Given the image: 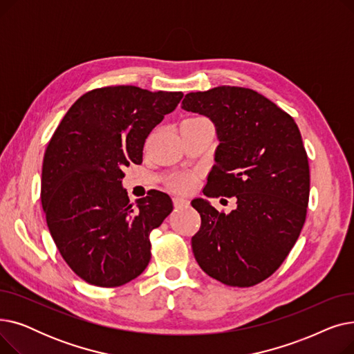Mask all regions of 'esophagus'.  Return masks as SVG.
<instances>
[{
    "label": "esophagus",
    "instance_id": "obj_1",
    "mask_svg": "<svg viewBox=\"0 0 354 354\" xmlns=\"http://www.w3.org/2000/svg\"><path fill=\"white\" fill-rule=\"evenodd\" d=\"M174 205L175 208H182L189 205V199L183 198V196H174Z\"/></svg>",
    "mask_w": 354,
    "mask_h": 354
}]
</instances>
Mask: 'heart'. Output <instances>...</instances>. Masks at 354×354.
I'll return each instance as SVG.
<instances>
[{
  "label": "heart",
  "mask_w": 354,
  "mask_h": 354,
  "mask_svg": "<svg viewBox=\"0 0 354 354\" xmlns=\"http://www.w3.org/2000/svg\"><path fill=\"white\" fill-rule=\"evenodd\" d=\"M195 185V178L189 174H182L178 175L174 180H172V187L179 191V192H188L194 188Z\"/></svg>",
  "instance_id": "b5f03b06"
}]
</instances>
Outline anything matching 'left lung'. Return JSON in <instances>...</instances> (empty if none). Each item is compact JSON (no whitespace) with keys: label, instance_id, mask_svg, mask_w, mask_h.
I'll use <instances>...</instances> for the list:
<instances>
[{"label":"left lung","instance_id":"obj_1","mask_svg":"<svg viewBox=\"0 0 354 354\" xmlns=\"http://www.w3.org/2000/svg\"><path fill=\"white\" fill-rule=\"evenodd\" d=\"M182 109L209 118L219 145L203 195L235 196L230 214L194 199L199 267L231 287H252L283 264L306 222L310 167L294 119L255 90L219 86L188 93Z\"/></svg>","mask_w":354,"mask_h":354}]
</instances>
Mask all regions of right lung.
Listing matches in <instances>:
<instances>
[{
	"label": "right lung",
	"instance_id": "obj_1",
	"mask_svg": "<svg viewBox=\"0 0 354 354\" xmlns=\"http://www.w3.org/2000/svg\"><path fill=\"white\" fill-rule=\"evenodd\" d=\"M182 91L109 86L74 102L51 136L43 160L41 203L47 227L67 266L97 287H120L151 261V235L174 209L149 191L130 203L123 167L142 163L152 129Z\"/></svg>",
	"mask_w": 354,
	"mask_h": 354
}]
</instances>
